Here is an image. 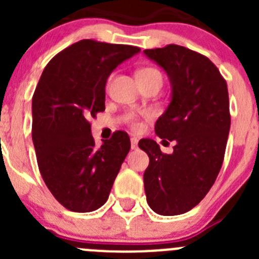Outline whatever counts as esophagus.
Listing matches in <instances>:
<instances>
[{
    "mask_svg": "<svg viewBox=\"0 0 259 259\" xmlns=\"http://www.w3.org/2000/svg\"><path fill=\"white\" fill-rule=\"evenodd\" d=\"M137 144H139V140L136 137H131V148L132 149H137Z\"/></svg>",
    "mask_w": 259,
    "mask_h": 259,
    "instance_id": "obj_1",
    "label": "esophagus"
}]
</instances>
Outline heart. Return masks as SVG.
Here are the masks:
<instances>
[{
	"label": "heart",
	"mask_w": 259,
	"mask_h": 259,
	"mask_svg": "<svg viewBox=\"0 0 259 259\" xmlns=\"http://www.w3.org/2000/svg\"><path fill=\"white\" fill-rule=\"evenodd\" d=\"M148 77H159L162 79V74L157 68H153V67H145V68H141L139 72H137V79H148ZM128 122L131 124L132 128H139L140 127V123L137 120V118L135 115H128Z\"/></svg>",
	"instance_id": "obj_1"
}]
</instances>
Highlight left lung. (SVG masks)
Instances as JSON below:
<instances>
[{
  "label": "left lung",
  "mask_w": 259,
  "mask_h": 259,
  "mask_svg": "<svg viewBox=\"0 0 259 259\" xmlns=\"http://www.w3.org/2000/svg\"><path fill=\"white\" fill-rule=\"evenodd\" d=\"M144 53L170 77L172 98L154 128L163 141H175L172 154L152 139L139 143L149 155L146 201L159 215L184 214L206 196L223 164L231 127L227 83L207 57L188 48L170 44Z\"/></svg>",
  "instance_id": "obj_1"
}]
</instances>
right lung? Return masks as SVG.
I'll return each mask as SVG.
<instances>
[{
    "instance_id": "add662e5",
    "label": "right lung",
    "mask_w": 259,
    "mask_h": 259,
    "mask_svg": "<svg viewBox=\"0 0 259 259\" xmlns=\"http://www.w3.org/2000/svg\"><path fill=\"white\" fill-rule=\"evenodd\" d=\"M139 52L87 38L53 57L41 74L32 97V140L45 184L67 210L101 207L131 149L124 131L96 145L89 119L105 110L109 75Z\"/></svg>"
}]
</instances>
